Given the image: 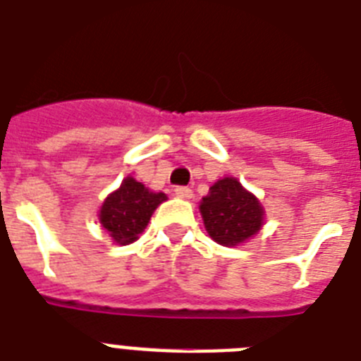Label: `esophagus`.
<instances>
[{
  "label": "esophagus",
  "instance_id": "1",
  "mask_svg": "<svg viewBox=\"0 0 361 361\" xmlns=\"http://www.w3.org/2000/svg\"><path fill=\"white\" fill-rule=\"evenodd\" d=\"M175 195H177L178 199H192L193 192L186 186H178V188H175Z\"/></svg>",
  "mask_w": 361,
  "mask_h": 361
}]
</instances>
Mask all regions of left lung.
Masks as SVG:
<instances>
[{"label":"left lung","instance_id":"1","mask_svg":"<svg viewBox=\"0 0 361 361\" xmlns=\"http://www.w3.org/2000/svg\"><path fill=\"white\" fill-rule=\"evenodd\" d=\"M208 236L223 247H238L251 240L266 223V210L255 193L236 177H223L199 202Z\"/></svg>","mask_w":361,"mask_h":361}]
</instances>
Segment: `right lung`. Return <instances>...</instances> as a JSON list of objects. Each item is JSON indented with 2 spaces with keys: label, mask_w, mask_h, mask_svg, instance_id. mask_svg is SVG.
Masks as SVG:
<instances>
[{
  "label": "right lung",
  "mask_w": 361,
  "mask_h": 361,
  "mask_svg": "<svg viewBox=\"0 0 361 361\" xmlns=\"http://www.w3.org/2000/svg\"><path fill=\"white\" fill-rule=\"evenodd\" d=\"M166 199V193L153 192L136 178L125 177L120 188L106 195L97 217L110 240L118 245H129L138 240L154 210Z\"/></svg>",
  "instance_id": "add662e5"
}]
</instances>
